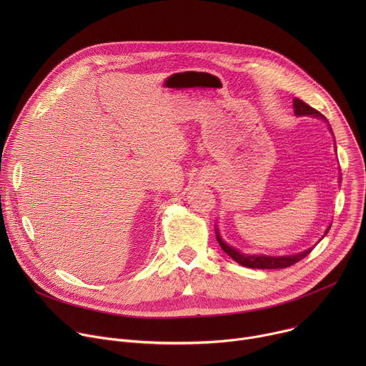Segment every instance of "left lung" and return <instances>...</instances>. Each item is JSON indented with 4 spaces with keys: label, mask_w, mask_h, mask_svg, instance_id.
Returning a JSON list of instances; mask_svg holds the SVG:
<instances>
[{
    "label": "left lung",
    "mask_w": 366,
    "mask_h": 366,
    "mask_svg": "<svg viewBox=\"0 0 366 366\" xmlns=\"http://www.w3.org/2000/svg\"><path fill=\"white\" fill-rule=\"evenodd\" d=\"M294 113H295L297 116H315V117H322V119H325L316 109L310 107L308 104H305V102H304L302 99H300V98H294ZM329 229H330V227H329ZM329 229H327V232H329ZM327 232H326V233H327ZM216 236H217V242H219V244L222 246V249H223L232 259H234L237 264H240V265H243V267H247V268H257V269H282V268H288V267L297 264L298 260L304 259V257L312 250V247H311V249H308V250H304V252H301V253H298V254H291V256H264V254H259V256H246V254L239 253L236 249L230 247L229 244H226V243L222 240V237H220L219 233H217Z\"/></svg>",
    "instance_id": "1"
}]
</instances>
